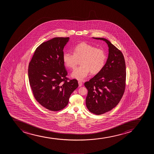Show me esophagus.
I'll use <instances>...</instances> for the list:
<instances>
[{
    "mask_svg": "<svg viewBox=\"0 0 154 154\" xmlns=\"http://www.w3.org/2000/svg\"><path fill=\"white\" fill-rule=\"evenodd\" d=\"M78 83H79V87H81L83 85V83H82V82L80 81L78 82Z\"/></svg>",
    "mask_w": 154,
    "mask_h": 154,
    "instance_id": "esophagus-1",
    "label": "esophagus"
}]
</instances>
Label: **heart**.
Returning <instances> with one entry per match:
<instances>
[{
  "label": "heart",
  "instance_id": "heart-1",
  "mask_svg": "<svg viewBox=\"0 0 154 154\" xmlns=\"http://www.w3.org/2000/svg\"><path fill=\"white\" fill-rule=\"evenodd\" d=\"M107 54L104 50L82 42L74 47L73 53L65 52L63 60L67 67L74 69L80 61L81 66L71 74L72 78L82 80L86 78L90 72L93 74L100 72L104 67Z\"/></svg>",
  "mask_w": 154,
  "mask_h": 154
}]
</instances>
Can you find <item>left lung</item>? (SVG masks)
I'll list each match as a JSON object with an SVG mask.
<instances>
[{"mask_svg": "<svg viewBox=\"0 0 154 154\" xmlns=\"http://www.w3.org/2000/svg\"><path fill=\"white\" fill-rule=\"evenodd\" d=\"M106 42L108 57L103 69L89 81L86 104L89 112L102 115L115 108L120 101L125 88L126 65L120 50L104 38L92 37Z\"/></svg>", "mask_w": 154, "mask_h": 154, "instance_id": "8db88e82", "label": "left lung"}]
</instances>
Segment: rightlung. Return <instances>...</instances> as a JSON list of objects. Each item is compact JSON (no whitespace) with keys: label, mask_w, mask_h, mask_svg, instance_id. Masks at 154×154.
<instances>
[{"label":"right lung","mask_w":154,"mask_h":154,"mask_svg":"<svg viewBox=\"0 0 154 154\" xmlns=\"http://www.w3.org/2000/svg\"><path fill=\"white\" fill-rule=\"evenodd\" d=\"M69 40V37H54L43 42L36 48L29 65V80L34 97L41 105L53 112L65 108L79 86L77 80L66 77L63 60V49Z\"/></svg>","instance_id":"add662e5"}]
</instances>
